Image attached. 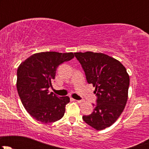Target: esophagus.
<instances>
[{"mask_svg": "<svg viewBox=\"0 0 149 149\" xmlns=\"http://www.w3.org/2000/svg\"><path fill=\"white\" fill-rule=\"evenodd\" d=\"M72 101L74 102H76V103H81V100H74V99H72Z\"/></svg>", "mask_w": 149, "mask_h": 149, "instance_id": "1", "label": "esophagus"}]
</instances>
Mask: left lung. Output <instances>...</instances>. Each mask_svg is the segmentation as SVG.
Masks as SVG:
<instances>
[{
    "label": "left lung",
    "mask_w": 149,
    "mask_h": 149,
    "mask_svg": "<svg viewBox=\"0 0 149 149\" xmlns=\"http://www.w3.org/2000/svg\"><path fill=\"white\" fill-rule=\"evenodd\" d=\"M85 72L86 81L95 87L97 104L86 123L97 130L112 125L123 112L127 100L130 78L118 60L100 52H75Z\"/></svg>",
    "instance_id": "left-lung-1"
}]
</instances>
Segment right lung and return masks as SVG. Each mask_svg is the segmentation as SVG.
<instances>
[{
	"mask_svg": "<svg viewBox=\"0 0 149 149\" xmlns=\"http://www.w3.org/2000/svg\"><path fill=\"white\" fill-rule=\"evenodd\" d=\"M74 58L73 52H45L30 56L17 70L18 94L30 115L42 123H51L63 117L68 97L49 92L57 68Z\"/></svg>",
	"mask_w": 149,
	"mask_h": 149,
	"instance_id": "right-lung-1",
	"label": "right lung"
}]
</instances>
